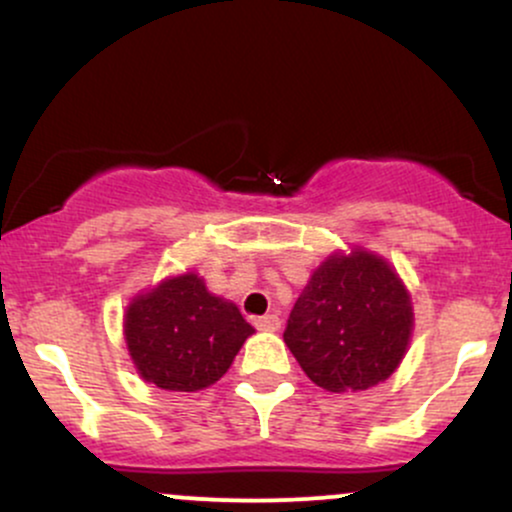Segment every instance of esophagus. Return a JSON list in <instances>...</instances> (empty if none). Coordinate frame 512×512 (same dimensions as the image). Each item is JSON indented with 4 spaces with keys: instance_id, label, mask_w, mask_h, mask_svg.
I'll return each mask as SVG.
<instances>
[{
    "instance_id": "esophagus-1",
    "label": "esophagus",
    "mask_w": 512,
    "mask_h": 512,
    "mask_svg": "<svg viewBox=\"0 0 512 512\" xmlns=\"http://www.w3.org/2000/svg\"><path fill=\"white\" fill-rule=\"evenodd\" d=\"M255 327L262 332H276L281 327V320L276 315H262L255 320Z\"/></svg>"
}]
</instances>
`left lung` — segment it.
<instances>
[{
	"instance_id": "obj_1",
	"label": "left lung",
	"mask_w": 512,
	"mask_h": 512,
	"mask_svg": "<svg viewBox=\"0 0 512 512\" xmlns=\"http://www.w3.org/2000/svg\"><path fill=\"white\" fill-rule=\"evenodd\" d=\"M409 293L395 269L366 250L332 255L310 276L284 342L322 390H368L395 373L407 351Z\"/></svg>"
}]
</instances>
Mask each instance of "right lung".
Returning a JSON list of instances; mask_svg holds the SVG:
<instances>
[{"label": "right lung", "mask_w": 512, "mask_h": 512, "mask_svg": "<svg viewBox=\"0 0 512 512\" xmlns=\"http://www.w3.org/2000/svg\"><path fill=\"white\" fill-rule=\"evenodd\" d=\"M252 332L236 305L211 296L192 272L134 298L125 315L127 349L139 375L170 392L214 385Z\"/></svg>", "instance_id": "right-lung-1"}]
</instances>
